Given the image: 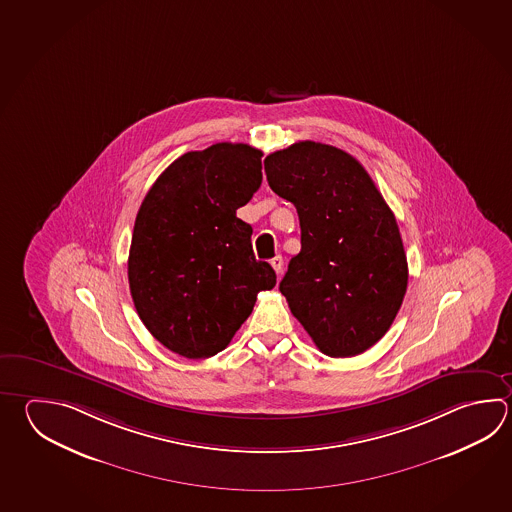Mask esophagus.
<instances>
[{
  "label": "esophagus",
  "instance_id": "esophagus-1",
  "mask_svg": "<svg viewBox=\"0 0 512 512\" xmlns=\"http://www.w3.org/2000/svg\"><path fill=\"white\" fill-rule=\"evenodd\" d=\"M271 266H273V270H275V273H277V275H280V273H282V268H284V259H282V255H277V257H273V259H271Z\"/></svg>",
  "mask_w": 512,
  "mask_h": 512
}]
</instances>
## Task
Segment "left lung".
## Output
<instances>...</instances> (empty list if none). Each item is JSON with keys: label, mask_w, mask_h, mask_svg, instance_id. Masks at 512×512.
<instances>
[{"label": "left lung", "mask_w": 512, "mask_h": 512, "mask_svg": "<svg viewBox=\"0 0 512 512\" xmlns=\"http://www.w3.org/2000/svg\"><path fill=\"white\" fill-rule=\"evenodd\" d=\"M271 190L295 204L300 251L279 290L328 357H355L391 328L407 290L395 215L353 155L299 141L264 159Z\"/></svg>", "instance_id": "1"}]
</instances>
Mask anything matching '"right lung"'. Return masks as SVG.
<instances>
[{
  "label": "right lung",
  "instance_id": "right-lung-1",
  "mask_svg": "<svg viewBox=\"0 0 512 512\" xmlns=\"http://www.w3.org/2000/svg\"><path fill=\"white\" fill-rule=\"evenodd\" d=\"M262 152L217 143L175 159L135 217L128 282L139 319L164 348L208 358L230 344L277 275L257 261L237 210L262 183Z\"/></svg>",
  "mask_w": 512,
  "mask_h": 512
}]
</instances>
